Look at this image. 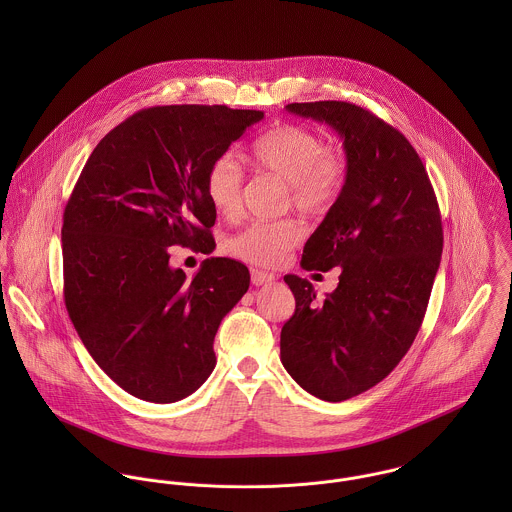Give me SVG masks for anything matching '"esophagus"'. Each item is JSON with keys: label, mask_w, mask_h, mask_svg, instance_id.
Wrapping results in <instances>:
<instances>
[{"label": "esophagus", "mask_w": 512, "mask_h": 512, "mask_svg": "<svg viewBox=\"0 0 512 512\" xmlns=\"http://www.w3.org/2000/svg\"><path fill=\"white\" fill-rule=\"evenodd\" d=\"M252 284L254 286H266V284H272L276 280L274 274H268V272H262V270H252Z\"/></svg>", "instance_id": "esophagus-1"}]
</instances>
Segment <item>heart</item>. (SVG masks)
<instances>
[{"label":"heart","mask_w":512,"mask_h":512,"mask_svg":"<svg viewBox=\"0 0 512 512\" xmlns=\"http://www.w3.org/2000/svg\"><path fill=\"white\" fill-rule=\"evenodd\" d=\"M256 167L288 181L293 207L303 213L325 211L341 193L343 159L327 149L325 140L295 124H282L256 138L250 146ZM205 195L213 209L232 219L242 201V167L232 153H222L207 169ZM303 228L292 219L254 220L228 240V250L254 266H278L301 240Z\"/></svg>","instance_id":"1"}]
</instances>
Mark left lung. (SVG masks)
<instances>
[{"mask_svg": "<svg viewBox=\"0 0 512 512\" xmlns=\"http://www.w3.org/2000/svg\"><path fill=\"white\" fill-rule=\"evenodd\" d=\"M286 110L343 138L347 177L301 256L307 272L341 268L339 286L319 297L284 276L295 311L280 359L303 390L343 402L386 378L420 331L443 248L438 199L416 149L372 112L337 100Z\"/></svg>", "mask_w": 512, "mask_h": 512, "instance_id": "1", "label": "left lung"}]
</instances>
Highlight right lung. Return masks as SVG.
Returning <instances> with one entry per match:
<instances>
[{
  "mask_svg": "<svg viewBox=\"0 0 512 512\" xmlns=\"http://www.w3.org/2000/svg\"><path fill=\"white\" fill-rule=\"evenodd\" d=\"M262 118L199 104L140 110L100 140L74 185L61 230L65 305L96 365L140 400H183L217 365V329L250 272L207 258L189 280L169 266V246L213 252L207 169Z\"/></svg>",
  "mask_w": 512,
  "mask_h": 512,
  "instance_id": "right-lung-1",
  "label": "right lung"
}]
</instances>
